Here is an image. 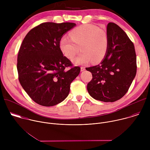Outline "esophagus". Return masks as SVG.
<instances>
[{
    "mask_svg": "<svg viewBox=\"0 0 150 150\" xmlns=\"http://www.w3.org/2000/svg\"><path fill=\"white\" fill-rule=\"evenodd\" d=\"M85 70V67H81V71L82 72V71H84Z\"/></svg>",
    "mask_w": 150,
    "mask_h": 150,
    "instance_id": "esophagus-1",
    "label": "esophagus"
}]
</instances>
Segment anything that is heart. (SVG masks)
<instances>
[{
	"label": "heart",
	"mask_w": 150,
	"mask_h": 150,
	"mask_svg": "<svg viewBox=\"0 0 150 150\" xmlns=\"http://www.w3.org/2000/svg\"><path fill=\"white\" fill-rule=\"evenodd\" d=\"M70 36L64 35L60 40V48L68 59H73L76 65H85L93 59L101 60L105 55L108 48V38L106 33L94 25H81L70 33Z\"/></svg>",
	"instance_id": "obj_1"
}]
</instances>
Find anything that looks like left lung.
Segmentation results:
<instances>
[{
	"label": "left lung",
	"instance_id": "8db88e82",
	"mask_svg": "<svg viewBox=\"0 0 150 150\" xmlns=\"http://www.w3.org/2000/svg\"><path fill=\"white\" fill-rule=\"evenodd\" d=\"M108 48L98 65L86 68L93 79L87 85L89 94L104 102H114L129 90L137 73V56L133 42L117 24L107 26Z\"/></svg>",
	"mask_w": 150,
	"mask_h": 150
}]
</instances>
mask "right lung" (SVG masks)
Returning <instances> with one entry per match:
<instances>
[{
    "label": "right lung",
    "instance_id": "obj_1",
    "mask_svg": "<svg viewBox=\"0 0 150 150\" xmlns=\"http://www.w3.org/2000/svg\"><path fill=\"white\" fill-rule=\"evenodd\" d=\"M75 25L42 23L31 30L21 44L17 59L18 79L30 98L41 105L53 106L63 101L80 72V67H73L59 45L63 34Z\"/></svg>",
    "mask_w": 150,
    "mask_h": 150
}]
</instances>
